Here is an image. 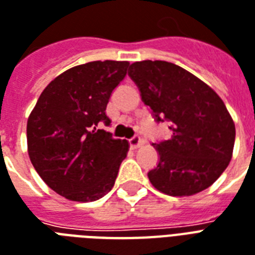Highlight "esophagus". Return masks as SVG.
Returning a JSON list of instances; mask_svg holds the SVG:
<instances>
[{
    "instance_id": "34e87169",
    "label": "esophagus",
    "mask_w": 255,
    "mask_h": 255,
    "mask_svg": "<svg viewBox=\"0 0 255 255\" xmlns=\"http://www.w3.org/2000/svg\"><path fill=\"white\" fill-rule=\"evenodd\" d=\"M143 144H144V140L141 139L140 136H133V137H131V139H129V145H131V148L136 149V148H139V147Z\"/></svg>"
}]
</instances>
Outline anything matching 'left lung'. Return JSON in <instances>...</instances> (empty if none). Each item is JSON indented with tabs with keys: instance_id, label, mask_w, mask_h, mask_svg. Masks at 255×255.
Wrapping results in <instances>:
<instances>
[{
	"instance_id": "left-lung-1",
	"label": "left lung",
	"mask_w": 255,
	"mask_h": 255,
	"mask_svg": "<svg viewBox=\"0 0 255 255\" xmlns=\"http://www.w3.org/2000/svg\"><path fill=\"white\" fill-rule=\"evenodd\" d=\"M128 75L155 120H167L172 132L168 140L152 144L159 163L148 172L149 182L171 197L210 187L229 166L236 140L222 99L197 76L167 61H136Z\"/></svg>"
}]
</instances>
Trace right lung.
<instances>
[{
    "instance_id": "obj_1",
    "label": "right lung",
    "mask_w": 255,
    "mask_h": 255,
    "mask_svg": "<svg viewBox=\"0 0 255 255\" xmlns=\"http://www.w3.org/2000/svg\"><path fill=\"white\" fill-rule=\"evenodd\" d=\"M128 61H91L58 75L38 97L26 124L28 153L53 191L93 202L112 190L128 141L97 129L111 93L127 75Z\"/></svg>"
}]
</instances>
